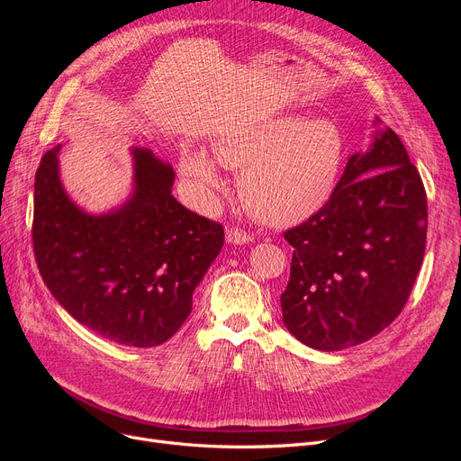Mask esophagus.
Instances as JSON below:
<instances>
[{"instance_id": "1", "label": "esophagus", "mask_w": 461, "mask_h": 461, "mask_svg": "<svg viewBox=\"0 0 461 461\" xmlns=\"http://www.w3.org/2000/svg\"><path fill=\"white\" fill-rule=\"evenodd\" d=\"M252 239L254 237L250 233L239 230V228H228L226 230V240L230 245H249V243H252Z\"/></svg>"}]
</instances>
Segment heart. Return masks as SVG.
Listing matches in <instances>:
<instances>
[{
	"label": "heart",
	"instance_id": "heart-1",
	"mask_svg": "<svg viewBox=\"0 0 461 461\" xmlns=\"http://www.w3.org/2000/svg\"><path fill=\"white\" fill-rule=\"evenodd\" d=\"M216 162L240 169L237 186L249 209L273 226L299 224L321 211L342 174L346 143L332 121L278 115L240 127L212 143ZM185 177L211 205L222 186L214 162L202 151L181 160Z\"/></svg>",
	"mask_w": 461,
	"mask_h": 461
}]
</instances>
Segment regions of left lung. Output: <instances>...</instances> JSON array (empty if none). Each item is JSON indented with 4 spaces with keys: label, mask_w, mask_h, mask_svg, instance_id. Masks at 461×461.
Listing matches in <instances>:
<instances>
[{
    "label": "left lung",
    "mask_w": 461,
    "mask_h": 461,
    "mask_svg": "<svg viewBox=\"0 0 461 461\" xmlns=\"http://www.w3.org/2000/svg\"><path fill=\"white\" fill-rule=\"evenodd\" d=\"M426 230L419 169L393 129L377 131L366 153L349 157L327 205L284 233L295 249L280 295L287 330L320 351L379 334L413 289Z\"/></svg>",
    "instance_id": "left-lung-1"
}]
</instances>
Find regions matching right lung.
Here are the masks:
<instances>
[{
    "instance_id": "obj_1",
    "label": "right lung",
    "mask_w": 461,
    "mask_h": 461,
    "mask_svg": "<svg viewBox=\"0 0 461 461\" xmlns=\"http://www.w3.org/2000/svg\"><path fill=\"white\" fill-rule=\"evenodd\" d=\"M35 174L33 250L56 301L108 340L153 348L192 312V294L224 245V228L174 196V167L134 148V192L125 205L87 214L67 196L58 153Z\"/></svg>"
}]
</instances>
